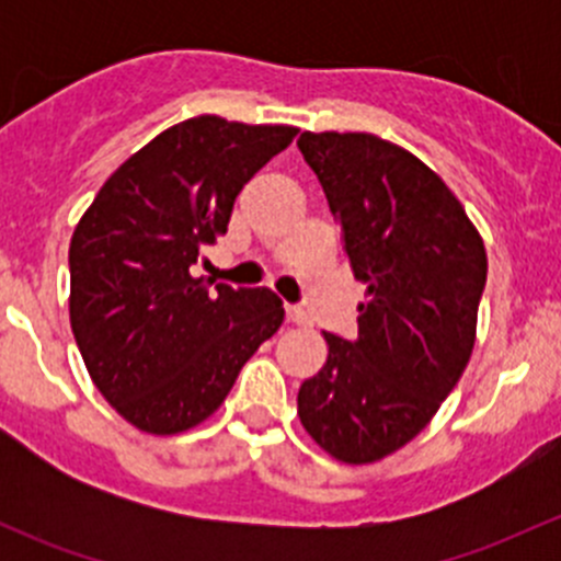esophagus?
<instances>
[{"mask_svg":"<svg viewBox=\"0 0 561 561\" xmlns=\"http://www.w3.org/2000/svg\"><path fill=\"white\" fill-rule=\"evenodd\" d=\"M285 317H287V322H293V325H309V314L304 312L301 307H287Z\"/></svg>","mask_w":561,"mask_h":561,"instance_id":"obj_1","label":"esophagus"}]
</instances>
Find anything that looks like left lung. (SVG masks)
Returning <instances> with one entry per match:
<instances>
[{
  "label": "left lung",
  "instance_id": "obj_1",
  "mask_svg": "<svg viewBox=\"0 0 561 561\" xmlns=\"http://www.w3.org/2000/svg\"><path fill=\"white\" fill-rule=\"evenodd\" d=\"M298 149L366 285L358 336L322 333L328 360L298 390V417L336 461L375 463L461 380L489 260L450 186L412 151L369 133H301Z\"/></svg>",
  "mask_w": 561,
  "mask_h": 561
}]
</instances>
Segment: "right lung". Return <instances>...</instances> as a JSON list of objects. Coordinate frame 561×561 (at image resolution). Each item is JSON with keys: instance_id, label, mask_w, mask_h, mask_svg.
Returning <instances> with one entry per match:
<instances>
[{"instance_id": "obj_1", "label": "right lung", "mask_w": 561, "mask_h": 561, "mask_svg": "<svg viewBox=\"0 0 561 561\" xmlns=\"http://www.w3.org/2000/svg\"><path fill=\"white\" fill-rule=\"evenodd\" d=\"M298 135L290 124L186 118L100 186L70 241V325L107 404L171 437L219 410L241 366L279 331L282 301L192 276L228 233L236 195Z\"/></svg>"}]
</instances>
